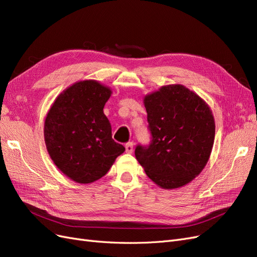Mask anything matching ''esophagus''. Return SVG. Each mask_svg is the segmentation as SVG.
Instances as JSON below:
<instances>
[{
	"mask_svg": "<svg viewBox=\"0 0 257 257\" xmlns=\"http://www.w3.org/2000/svg\"><path fill=\"white\" fill-rule=\"evenodd\" d=\"M133 143H127L126 145H125V151L127 152V153H132L133 152V150H134V148H133Z\"/></svg>",
	"mask_w": 257,
	"mask_h": 257,
	"instance_id": "esophagus-1",
	"label": "esophagus"
}]
</instances>
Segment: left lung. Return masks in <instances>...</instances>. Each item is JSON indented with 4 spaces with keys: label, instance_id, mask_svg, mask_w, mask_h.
<instances>
[{
    "label": "left lung",
    "instance_id": "obj_1",
    "mask_svg": "<svg viewBox=\"0 0 257 257\" xmlns=\"http://www.w3.org/2000/svg\"><path fill=\"white\" fill-rule=\"evenodd\" d=\"M149 146L138 145L135 157L147 176L166 190L188 184L206 166L215 124L203 98L182 84H169L144 98Z\"/></svg>",
    "mask_w": 257,
    "mask_h": 257
}]
</instances>
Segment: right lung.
Masks as SVG:
<instances>
[{"label": "right lung", "instance_id": "obj_1", "mask_svg": "<svg viewBox=\"0 0 257 257\" xmlns=\"http://www.w3.org/2000/svg\"><path fill=\"white\" fill-rule=\"evenodd\" d=\"M111 90L95 80L74 83L56 98L45 120V144L56 166L78 183L107 174L125 151L111 135L104 106Z\"/></svg>", "mask_w": 257, "mask_h": 257}]
</instances>
